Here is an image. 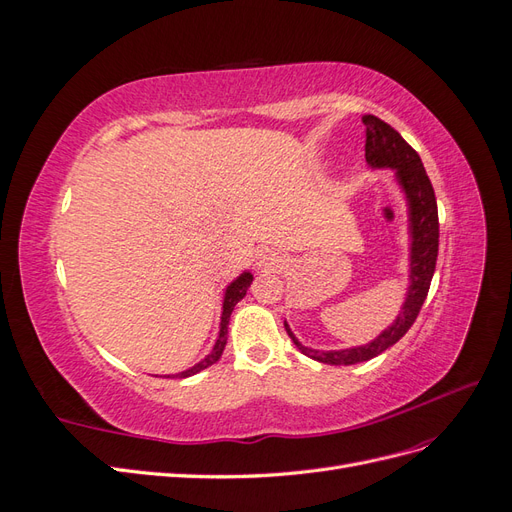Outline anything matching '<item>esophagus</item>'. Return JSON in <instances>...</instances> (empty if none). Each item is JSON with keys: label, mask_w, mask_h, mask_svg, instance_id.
Returning <instances> with one entry per match:
<instances>
[{"label": "esophagus", "mask_w": 512, "mask_h": 512, "mask_svg": "<svg viewBox=\"0 0 512 512\" xmlns=\"http://www.w3.org/2000/svg\"><path fill=\"white\" fill-rule=\"evenodd\" d=\"M282 256H277L275 252H271V250H267V252H260L258 254V265L262 267V269H273V267H280L282 265Z\"/></svg>", "instance_id": "obj_1"}]
</instances>
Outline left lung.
<instances>
[{"label":"left lung","instance_id":"left-lung-1","mask_svg":"<svg viewBox=\"0 0 512 512\" xmlns=\"http://www.w3.org/2000/svg\"><path fill=\"white\" fill-rule=\"evenodd\" d=\"M365 160L371 168H393L395 177L401 188L406 192L408 207H410V288L406 294V303L401 307L397 320L389 329L382 331L374 342L346 350H312L303 346L288 324L284 322L286 333L305 356L324 365H354L374 359L386 348L397 344L401 337L408 333L414 324L418 312L427 299L431 286L433 271H436L438 260V239H440V224H438V203L433 194L431 181L425 173V166L418 158V153L401 138V134L391 128L389 123L378 119L376 115H365Z\"/></svg>","mask_w":512,"mask_h":512}]
</instances>
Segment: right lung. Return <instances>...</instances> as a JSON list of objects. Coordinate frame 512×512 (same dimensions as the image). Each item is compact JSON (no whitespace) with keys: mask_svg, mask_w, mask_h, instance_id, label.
I'll return each mask as SVG.
<instances>
[{"mask_svg":"<svg viewBox=\"0 0 512 512\" xmlns=\"http://www.w3.org/2000/svg\"><path fill=\"white\" fill-rule=\"evenodd\" d=\"M252 280H254L252 273H250V271H245V273H241V275L237 277L235 282H232V284L226 288V294H224V305H222V322H220V337H218V342H215V346H213L211 354H207L203 361L196 363V365H194V367H190V369L181 371V374H177L175 378H188V376H194V374H198V371H203V369L211 367L215 361H220V356H222L224 346H226V337H228V320H230V314H232V309H235V305L245 297V292H247V288H250Z\"/></svg>","mask_w":512,"mask_h":512,"instance_id":"1","label":"right lung"}]
</instances>
